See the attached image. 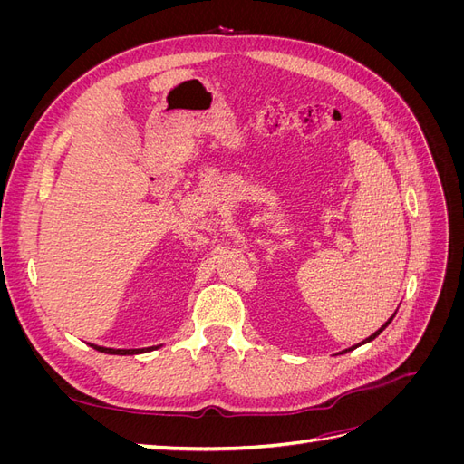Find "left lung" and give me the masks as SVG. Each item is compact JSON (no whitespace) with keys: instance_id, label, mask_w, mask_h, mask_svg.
I'll use <instances>...</instances> for the list:
<instances>
[{"instance_id":"left-lung-1","label":"left lung","mask_w":464,"mask_h":464,"mask_svg":"<svg viewBox=\"0 0 464 464\" xmlns=\"http://www.w3.org/2000/svg\"><path fill=\"white\" fill-rule=\"evenodd\" d=\"M392 317H395V315H391V319H389V321H387V323H385V325H383V327H382V329H377V331H375V333H373V334H370V336H368V339H366V341H362V343H360V344H356V346H350V348H346V350H343V353H341V354H344V353H350V350H354V348H358V346H362V344H366V343H370V341H373V339H375V336H377V334H382V333H383V331H385V327H387V325H389V323H391V321H392Z\"/></svg>"}]
</instances>
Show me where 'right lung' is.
I'll return each instance as SVG.
<instances>
[{"mask_svg": "<svg viewBox=\"0 0 464 464\" xmlns=\"http://www.w3.org/2000/svg\"><path fill=\"white\" fill-rule=\"evenodd\" d=\"M94 350H98V353H104V354H120V356H128V354H143V353H149V350H154L159 346H149V348H104V346H96V344H91Z\"/></svg>", "mask_w": 464, "mask_h": 464, "instance_id": "obj_1", "label": "right lung"}]
</instances>
